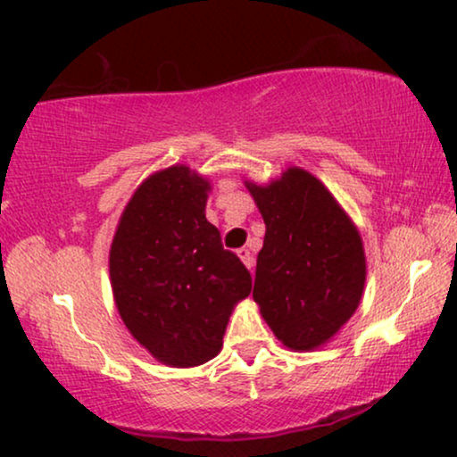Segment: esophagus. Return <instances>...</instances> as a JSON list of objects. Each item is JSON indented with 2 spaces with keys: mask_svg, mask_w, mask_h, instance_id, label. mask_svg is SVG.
Returning <instances> with one entry per match:
<instances>
[{
  "mask_svg": "<svg viewBox=\"0 0 457 457\" xmlns=\"http://www.w3.org/2000/svg\"><path fill=\"white\" fill-rule=\"evenodd\" d=\"M237 253H239V258L243 260V264H245L247 269L252 270V269H253V256H252V252L245 250V247H241V250L237 252Z\"/></svg>",
  "mask_w": 457,
  "mask_h": 457,
  "instance_id": "34e87169",
  "label": "esophagus"
}]
</instances>
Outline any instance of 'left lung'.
I'll return each mask as SVG.
<instances>
[{"instance_id":"obj_1","label":"left lung","mask_w":457,"mask_h":457,"mask_svg":"<svg viewBox=\"0 0 457 457\" xmlns=\"http://www.w3.org/2000/svg\"><path fill=\"white\" fill-rule=\"evenodd\" d=\"M247 188L266 224L253 300L283 345L311 351L357 311L363 243L328 188L304 170L289 168L269 187Z\"/></svg>"}]
</instances>
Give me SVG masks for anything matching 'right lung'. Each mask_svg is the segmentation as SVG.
Listing matches in <instances>:
<instances>
[{"label": "right lung", "mask_w": 457, "mask_h": 457, "mask_svg": "<svg viewBox=\"0 0 457 457\" xmlns=\"http://www.w3.org/2000/svg\"><path fill=\"white\" fill-rule=\"evenodd\" d=\"M210 185L185 165L142 182L111 245L117 311L153 357L176 367L214 359L252 275L205 218Z\"/></svg>", "instance_id": "1"}]
</instances>
